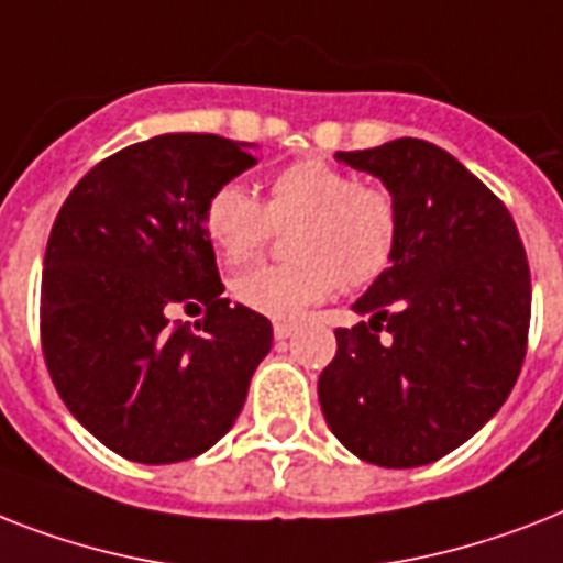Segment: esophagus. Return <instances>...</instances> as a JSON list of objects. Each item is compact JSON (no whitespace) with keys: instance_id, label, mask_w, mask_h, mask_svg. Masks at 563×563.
Masks as SVG:
<instances>
[{"instance_id":"1","label":"esophagus","mask_w":563,"mask_h":563,"mask_svg":"<svg viewBox=\"0 0 563 563\" xmlns=\"http://www.w3.org/2000/svg\"><path fill=\"white\" fill-rule=\"evenodd\" d=\"M291 335H295V323H286V321L274 323V338H277V341H286V338Z\"/></svg>"}]
</instances>
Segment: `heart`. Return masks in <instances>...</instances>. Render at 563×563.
<instances>
[{
    "mask_svg": "<svg viewBox=\"0 0 563 563\" xmlns=\"http://www.w3.org/2000/svg\"><path fill=\"white\" fill-rule=\"evenodd\" d=\"M202 228L228 266H245L289 231L283 266H260L234 280V300L272 321H295L341 289L378 280L396 260L401 213L387 187L361 185L350 170L321 158H300L274 173L266 202L236 181L210 190Z\"/></svg>",
    "mask_w": 563,
    "mask_h": 563,
    "instance_id": "1",
    "label": "heart"
}]
</instances>
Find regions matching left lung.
Instances as JSON below:
<instances>
[{
	"mask_svg": "<svg viewBox=\"0 0 563 563\" xmlns=\"http://www.w3.org/2000/svg\"><path fill=\"white\" fill-rule=\"evenodd\" d=\"M387 185L401 213L396 260L335 329L318 399L364 463H437L500 410L523 367L532 283L509 208L422 139L338 153Z\"/></svg>",
	"mask_w": 563,
	"mask_h": 563,
	"instance_id": "8db88e82",
	"label": "left lung"
}]
</instances>
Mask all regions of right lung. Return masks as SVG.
<instances>
[{"instance_id": "right-lung-1", "label": "right lung", "mask_w": 563, "mask_h": 563, "mask_svg": "<svg viewBox=\"0 0 563 563\" xmlns=\"http://www.w3.org/2000/svg\"><path fill=\"white\" fill-rule=\"evenodd\" d=\"M257 158L222 135L167 132L98 162L45 245L40 341L59 399L132 463L199 456L236 422L272 323L222 297L202 208ZM176 305L206 306L196 328Z\"/></svg>"}]
</instances>
